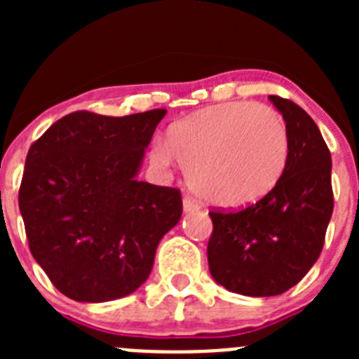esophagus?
Segmentation results:
<instances>
[{"label": "esophagus", "mask_w": 359, "mask_h": 359, "mask_svg": "<svg viewBox=\"0 0 359 359\" xmlns=\"http://www.w3.org/2000/svg\"><path fill=\"white\" fill-rule=\"evenodd\" d=\"M199 208L201 207H199V203L194 198H190V196L183 198V210L185 212H198Z\"/></svg>", "instance_id": "esophagus-1"}]
</instances>
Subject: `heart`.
Here are the masks:
<instances>
[{"label":"heart","instance_id":"heart-1","mask_svg":"<svg viewBox=\"0 0 359 359\" xmlns=\"http://www.w3.org/2000/svg\"><path fill=\"white\" fill-rule=\"evenodd\" d=\"M152 161L189 169L196 194L212 205L243 208L261 201L280 182L290 160V133L278 111L255 102H223L177 120Z\"/></svg>","mask_w":359,"mask_h":359}]
</instances>
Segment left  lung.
I'll list each match as a JSON object with an SVG mask.
<instances>
[{
	"instance_id": "left-lung-1",
	"label": "left lung",
	"mask_w": 359,
	"mask_h": 359,
	"mask_svg": "<svg viewBox=\"0 0 359 359\" xmlns=\"http://www.w3.org/2000/svg\"><path fill=\"white\" fill-rule=\"evenodd\" d=\"M290 133L286 170L268 196L237 212H208L214 224L208 268L214 280L246 297L293 287L318 261L331 221V152L315 120L287 98L269 95Z\"/></svg>"
}]
</instances>
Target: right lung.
Returning <instances> with one entry per match:
<instances>
[{"label": "right lung", "mask_w": 359, "mask_h": 359, "mask_svg": "<svg viewBox=\"0 0 359 359\" xmlns=\"http://www.w3.org/2000/svg\"><path fill=\"white\" fill-rule=\"evenodd\" d=\"M165 113L75 111L28 149L19 187L28 246L72 300L107 302L138 290L182 217L180 190L136 180Z\"/></svg>", "instance_id": "add662e5"}]
</instances>
